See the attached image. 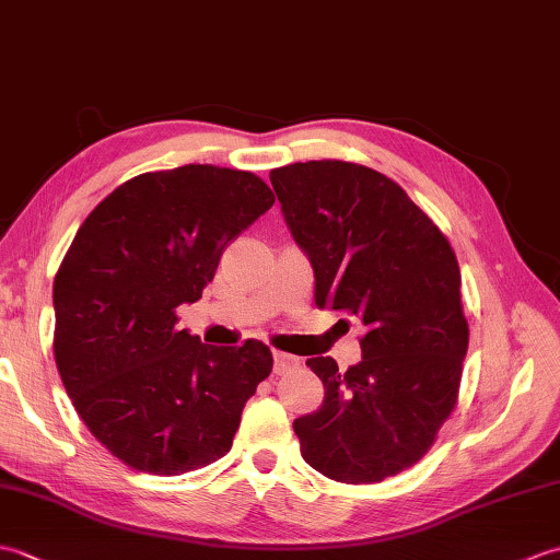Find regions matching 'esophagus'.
I'll return each mask as SVG.
<instances>
[{"label":"esophagus","mask_w":560,"mask_h":560,"mask_svg":"<svg viewBox=\"0 0 560 560\" xmlns=\"http://www.w3.org/2000/svg\"><path fill=\"white\" fill-rule=\"evenodd\" d=\"M293 368H299V359L295 355H289L283 351H273V373L281 375V373H289Z\"/></svg>","instance_id":"obj_1"}]
</instances>
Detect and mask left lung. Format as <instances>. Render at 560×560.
Listing matches in <instances>:
<instances>
[{
    "instance_id": "left-lung-1",
    "label": "left lung",
    "mask_w": 560,
    "mask_h": 560,
    "mask_svg": "<svg viewBox=\"0 0 560 560\" xmlns=\"http://www.w3.org/2000/svg\"><path fill=\"white\" fill-rule=\"evenodd\" d=\"M293 241L315 271V303L359 319L363 359L347 373L307 359L325 401L293 421L325 477L375 483L419 462L457 404L469 327L447 237L404 189L343 161L269 173Z\"/></svg>"
}]
</instances>
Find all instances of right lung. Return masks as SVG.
<instances>
[{
    "label": "right lung",
    "instance_id": "right-lung-1",
    "mask_svg": "<svg viewBox=\"0 0 560 560\" xmlns=\"http://www.w3.org/2000/svg\"><path fill=\"white\" fill-rule=\"evenodd\" d=\"M273 205L257 175L217 165L144 173L81 223L52 287L55 361L93 438L127 467L175 477L221 459L271 351L177 329L237 233Z\"/></svg>",
    "mask_w": 560,
    "mask_h": 560
}]
</instances>
